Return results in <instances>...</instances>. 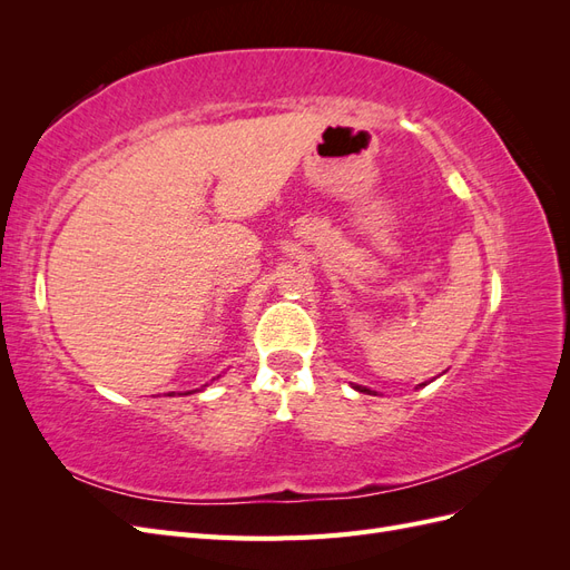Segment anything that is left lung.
Here are the masks:
<instances>
[{
	"label": "left lung",
	"instance_id": "obj_1",
	"mask_svg": "<svg viewBox=\"0 0 570 570\" xmlns=\"http://www.w3.org/2000/svg\"><path fill=\"white\" fill-rule=\"evenodd\" d=\"M356 390H358V392H371V390H366V387H361V385H356Z\"/></svg>",
	"mask_w": 570,
	"mask_h": 570
}]
</instances>
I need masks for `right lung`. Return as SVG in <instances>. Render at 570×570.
<instances>
[{
	"mask_svg": "<svg viewBox=\"0 0 570 570\" xmlns=\"http://www.w3.org/2000/svg\"><path fill=\"white\" fill-rule=\"evenodd\" d=\"M187 394H189V392H187Z\"/></svg>",
	"mask_w": 570,
	"mask_h": 570,
	"instance_id": "add662e5",
	"label": "right lung"
}]
</instances>
